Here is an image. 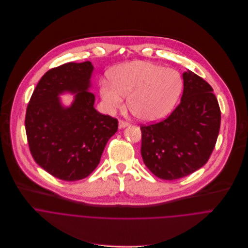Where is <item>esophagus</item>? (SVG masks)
<instances>
[{"label": "esophagus", "instance_id": "34e87169", "mask_svg": "<svg viewBox=\"0 0 248 248\" xmlns=\"http://www.w3.org/2000/svg\"><path fill=\"white\" fill-rule=\"evenodd\" d=\"M128 125H129V122H128V121H125V120H122V119L119 120L118 126H119L120 129H121V128H124V127H126V126H128Z\"/></svg>", "mask_w": 248, "mask_h": 248}]
</instances>
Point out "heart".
Segmentation results:
<instances>
[{
  "label": "heart",
  "mask_w": 248,
  "mask_h": 248,
  "mask_svg": "<svg viewBox=\"0 0 248 248\" xmlns=\"http://www.w3.org/2000/svg\"><path fill=\"white\" fill-rule=\"evenodd\" d=\"M110 81L111 84H104L101 88L108 109L121 108L124 96H129L130 111L143 121L165 117L177 104L183 90V79L177 70L140 61L116 67Z\"/></svg>",
  "instance_id": "heart-1"
}]
</instances>
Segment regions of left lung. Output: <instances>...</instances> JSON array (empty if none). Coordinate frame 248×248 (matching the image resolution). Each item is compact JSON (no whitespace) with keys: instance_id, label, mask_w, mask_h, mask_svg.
<instances>
[{"instance_id":"1","label":"left lung","mask_w":248,"mask_h":248,"mask_svg":"<svg viewBox=\"0 0 248 248\" xmlns=\"http://www.w3.org/2000/svg\"><path fill=\"white\" fill-rule=\"evenodd\" d=\"M181 103L165 119L140 124L145 166L162 180H177L209 159L220 131L221 110L212 87L190 70L183 74Z\"/></svg>"}]
</instances>
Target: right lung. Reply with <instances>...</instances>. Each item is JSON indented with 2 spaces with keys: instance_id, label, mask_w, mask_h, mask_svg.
Listing matches in <instances>:
<instances>
[{
  "instance_id": "add662e5",
  "label": "right lung",
  "mask_w": 248,
  "mask_h": 248,
  "mask_svg": "<svg viewBox=\"0 0 248 248\" xmlns=\"http://www.w3.org/2000/svg\"><path fill=\"white\" fill-rule=\"evenodd\" d=\"M90 62H67L47 70L37 84L26 108L25 130L35 162L66 182L88 177L98 165L118 120L97 112L89 92ZM77 92L73 106L61 107L58 94Z\"/></svg>"
}]
</instances>
